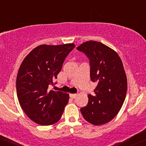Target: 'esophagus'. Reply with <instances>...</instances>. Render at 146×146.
<instances>
[{"mask_svg":"<svg viewBox=\"0 0 146 146\" xmlns=\"http://www.w3.org/2000/svg\"><path fill=\"white\" fill-rule=\"evenodd\" d=\"M76 96H77V94H70L69 96H70V98H76Z\"/></svg>","mask_w":146,"mask_h":146,"instance_id":"34e87169","label":"esophagus"}]
</instances>
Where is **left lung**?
Listing matches in <instances>:
<instances>
[{
  "label": "left lung",
  "instance_id": "obj_1",
  "mask_svg": "<svg viewBox=\"0 0 146 146\" xmlns=\"http://www.w3.org/2000/svg\"><path fill=\"white\" fill-rule=\"evenodd\" d=\"M77 50L89 58L91 80L97 82L95 94L88 95L89 102L81 113L91 124L103 125L116 116L125 99L127 83L122 61L113 50L98 41H86Z\"/></svg>",
  "mask_w": 146,
  "mask_h": 146
}]
</instances>
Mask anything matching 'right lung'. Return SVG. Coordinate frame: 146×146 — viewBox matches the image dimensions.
Returning <instances> with one entry per match:
<instances>
[{
	"instance_id": "add662e5",
	"label": "right lung",
	"mask_w": 146,
	"mask_h": 146,
	"mask_svg": "<svg viewBox=\"0 0 146 146\" xmlns=\"http://www.w3.org/2000/svg\"><path fill=\"white\" fill-rule=\"evenodd\" d=\"M73 44L41 45L24 59L17 78L19 103L30 119L41 125L59 121L69 99L62 91L48 90L62 69L66 57L75 48Z\"/></svg>"
}]
</instances>
